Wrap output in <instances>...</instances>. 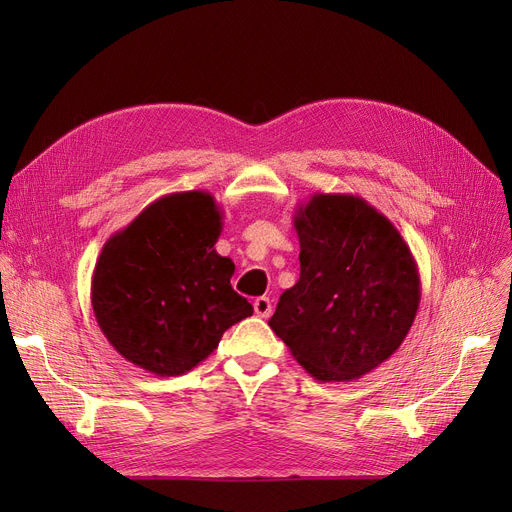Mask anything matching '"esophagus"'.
Listing matches in <instances>:
<instances>
[{
	"instance_id": "esophagus-1",
	"label": "esophagus",
	"mask_w": 512,
	"mask_h": 512,
	"mask_svg": "<svg viewBox=\"0 0 512 512\" xmlns=\"http://www.w3.org/2000/svg\"><path fill=\"white\" fill-rule=\"evenodd\" d=\"M253 307H255V313H257L259 317H270L272 311H274L270 297H259V299H255Z\"/></svg>"
}]
</instances>
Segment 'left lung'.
<instances>
[{
  "label": "left lung",
  "instance_id": "obj_1",
  "mask_svg": "<svg viewBox=\"0 0 512 512\" xmlns=\"http://www.w3.org/2000/svg\"><path fill=\"white\" fill-rule=\"evenodd\" d=\"M301 278L270 328L319 382H351L407 338L421 301L415 257L394 224L357 195L315 193L294 213Z\"/></svg>",
  "mask_w": 512,
  "mask_h": 512
}]
</instances>
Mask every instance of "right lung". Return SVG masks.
<instances>
[{
    "mask_svg": "<svg viewBox=\"0 0 512 512\" xmlns=\"http://www.w3.org/2000/svg\"><path fill=\"white\" fill-rule=\"evenodd\" d=\"M222 211L207 191L172 193L107 238L91 278L97 324L116 351L170 378L197 367L224 332L253 315L234 263L215 251Z\"/></svg>",
    "mask_w": 512,
    "mask_h": 512,
    "instance_id": "obj_1",
    "label": "right lung"
}]
</instances>
